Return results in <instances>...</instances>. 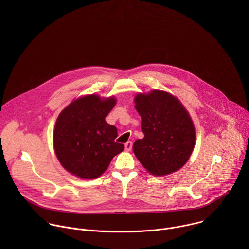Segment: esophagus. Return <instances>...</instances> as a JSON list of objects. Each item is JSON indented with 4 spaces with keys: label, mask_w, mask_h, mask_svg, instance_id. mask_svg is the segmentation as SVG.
<instances>
[{
    "label": "esophagus",
    "mask_w": 249,
    "mask_h": 249,
    "mask_svg": "<svg viewBox=\"0 0 249 249\" xmlns=\"http://www.w3.org/2000/svg\"><path fill=\"white\" fill-rule=\"evenodd\" d=\"M132 147H133V143L131 141H129V142H127V143L125 144V151L126 152H130L131 150H132Z\"/></svg>",
    "instance_id": "34e87169"
}]
</instances>
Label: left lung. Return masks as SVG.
I'll list each match as a JSON object with an SVG mask.
<instances>
[{
	"instance_id": "left-lung-1",
	"label": "left lung",
	"mask_w": 249,
	"mask_h": 249,
	"mask_svg": "<svg viewBox=\"0 0 249 249\" xmlns=\"http://www.w3.org/2000/svg\"><path fill=\"white\" fill-rule=\"evenodd\" d=\"M134 101L145 135L133 145L137 159L158 176L180 169L195 147V128L188 111L175 96L162 90L138 93Z\"/></svg>"
}]
</instances>
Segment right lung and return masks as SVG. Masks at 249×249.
<instances>
[{
  "label": "right lung",
  "instance_id": "right-lung-1",
  "mask_svg": "<svg viewBox=\"0 0 249 249\" xmlns=\"http://www.w3.org/2000/svg\"><path fill=\"white\" fill-rule=\"evenodd\" d=\"M116 104L114 96L85 95L59 114L53 133L55 154L62 166L80 178L94 179L124 150L117 129L105 121Z\"/></svg>",
  "mask_w": 249,
  "mask_h": 249
}]
</instances>
